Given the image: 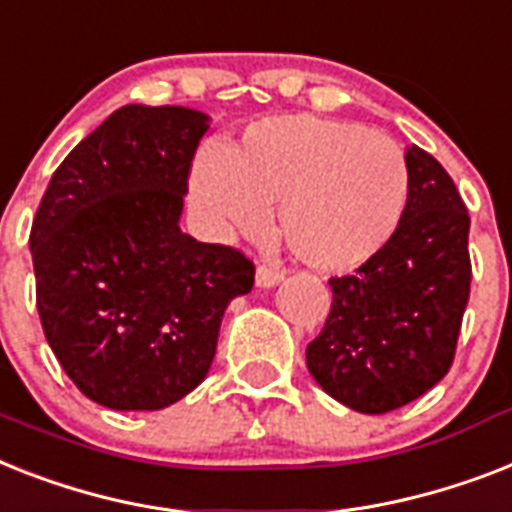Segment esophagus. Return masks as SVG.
Masks as SVG:
<instances>
[{
	"label": "esophagus",
	"mask_w": 512,
	"mask_h": 512,
	"mask_svg": "<svg viewBox=\"0 0 512 512\" xmlns=\"http://www.w3.org/2000/svg\"><path fill=\"white\" fill-rule=\"evenodd\" d=\"M284 281V270L273 268V265H260L255 273V284L260 289H270V286H276Z\"/></svg>",
	"instance_id": "obj_1"
}]
</instances>
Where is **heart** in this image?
<instances>
[{"mask_svg": "<svg viewBox=\"0 0 512 512\" xmlns=\"http://www.w3.org/2000/svg\"><path fill=\"white\" fill-rule=\"evenodd\" d=\"M407 162L389 136L360 123L281 115L249 126L223 155H202L191 197L210 223L260 234L278 205V234L299 263L355 270L392 242L407 207Z\"/></svg>", "mask_w": 512, "mask_h": 512, "instance_id": "1", "label": "heart"}]
</instances>
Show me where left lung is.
Segmentation results:
<instances>
[{"label": "left lung", "mask_w": 512, "mask_h": 512, "mask_svg": "<svg viewBox=\"0 0 512 512\" xmlns=\"http://www.w3.org/2000/svg\"><path fill=\"white\" fill-rule=\"evenodd\" d=\"M407 207L392 242L355 276L331 278V313L307 344V371L336 402L381 415L450 371L468 294L471 218L450 173L407 147Z\"/></svg>", "instance_id": "obj_1"}]
</instances>
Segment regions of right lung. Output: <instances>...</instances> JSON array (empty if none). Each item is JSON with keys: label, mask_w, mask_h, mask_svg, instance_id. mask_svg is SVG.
Returning <instances> with one entry per match:
<instances>
[{"label": "right lung", "mask_w": 512, "mask_h": 512, "mask_svg": "<svg viewBox=\"0 0 512 512\" xmlns=\"http://www.w3.org/2000/svg\"><path fill=\"white\" fill-rule=\"evenodd\" d=\"M207 115L126 105L54 170L31 226L36 307L89 400L162 410L213 365L228 302L255 284L234 247L181 231Z\"/></svg>", "instance_id": "right-lung-1"}]
</instances>
